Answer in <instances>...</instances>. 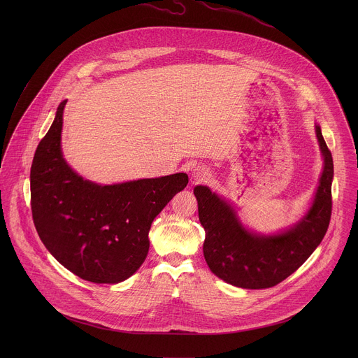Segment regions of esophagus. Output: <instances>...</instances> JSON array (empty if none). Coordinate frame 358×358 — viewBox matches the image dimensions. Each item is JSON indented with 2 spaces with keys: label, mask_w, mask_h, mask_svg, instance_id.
<instances>
[{
  "label": "esophagus",
  "mask_w": 358,
  "mask_h": 358,
  "mask_svg": "<svg viewBox=\"0 0 358 358\" xmlns=\"http://www.w3.org/2000/svg\"><path fill=\"white\" fill-rule=\"evenodd\" d=\"M192 178L194 182H206L209 179V172L203 166H196L192 172Z\"/></svg>",
  "instance_id": "esophagus-1"
}]
</instances>
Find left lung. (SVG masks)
I'll return each instance as SVG.
<instances>
[{
	"instance_id": "left-lung-1",
	"label": "left lung",
	"mask_w": 358,
	"mask_h": 358,
	"mask_svg": "<svg viewBox=\"0 0 358 358\" xmlns=\"http://www.w3.org/2000/svg\"><path fill=\"white\" fill-rule=\"evenodd\" d=\"M315 136L324 159L318 186L303 215L282 230L255 231L244 224L230 200L208 186L194 187L205 230V260L224 282L245 289L274 287L296 271L322 241L332 210L334 161L317 122Z\"/></svg>"
}]
</instances>
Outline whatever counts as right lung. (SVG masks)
I'll use <instances>...</instances> for the list:
<instances>
[{"label": "right lung", "instance_id": "add662e5", "mask_svg": "<svg viewBox=\"0 0 358 358\" xmlns=\"http://www.w3.org/2000/svg\"><path fill=\"white\" fill-rule=\"evenodd\" d=\"M57 106L30 171L31 210L38 236L67 270L95 284L125 281L145 262L154 217L189 183L185 172L102 185L84 179L62 152Z\"/></svg>", "mask_w": 358, "mask_h": 358}]
</instances>
